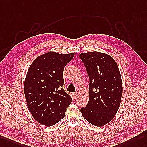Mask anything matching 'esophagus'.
<instances>
[{
	"label": "esophagus",
	"mask_w": 147,
	"mask_h": 147,
	"mask_svg": "<svg viewBox=\"0 0 147 147\" xmlns=\"http://www.w3.org/2000/svg\"><path fill=\"white\" fill-rule=\"evenodd\" d=\"M77 92H75V93H74L73 94V96H74V97L76 98H77Z\"/></svg>",
	"instance_id": "obj_1"
}]
</instances>
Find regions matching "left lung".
I'll list each match as a JSON object with an SVG mask.
<instances>
[{"label": "left lung", "instance_id": "left-lung-1", "mask_svg": "<svg viewBox=\"0 0 147 147\" xmlns=\"http://www.w3.org/2000/svg\"><path fill=\"white\" fill-rule=\"evenodd\" d=\"M80 57L89 77V100L81 108L85 119L96 127L109 123L120 105L122 82L117 64L104 53H82Z\"/></svg>", "mask_w": 147, "mask_h": 147}]
</instances>
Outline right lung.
<instances>
[{
    "label": "right lung",
    "mask_w": 147,
    "mask_h": 147,
    "mask_svg": "<svg viewBox=\"0 0 147 147\" xmlns=\"http://www.w3.org/2000/svg\"><path fill=\"white\" fill-rule=\"evenodd\" d=\"M74 53L49 52L34 60L24 82V94L28 110L38 123L47 127L58 123L72 102L63 88L64 67Z\"/></svg>",
    "instance_id": "1"
}]
</instances>
